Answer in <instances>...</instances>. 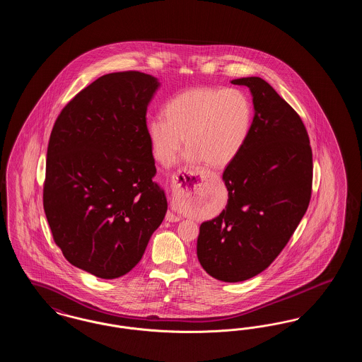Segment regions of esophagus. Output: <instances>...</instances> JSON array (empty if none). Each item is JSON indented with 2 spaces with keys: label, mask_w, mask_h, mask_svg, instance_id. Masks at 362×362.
<instances>
[{
  "label": "esophagus",
  "mask_w": 362,
  "mask_h": 362,
  "mask_svg": "<svg viewBox=\"0 0 362 362\" xmlns=\"http://www.w3.org/2000/svg\"><path fill=\"white\" fill-rule=\"evenodd\" d=\"M201 176V173L198 170H185L183 173H179V176L176 175V176H173V191H176V189H179L180 186H182V183L179 182V177L185 182V183H189L191 180H194V179H197V177H199ZM165 220L167 221H170V223H176V221H180L182 220V217L180 216H176V214H173V213H167V216H165Z\"/></svg>",
  "instance_id": "esophagus-1"
}]
</instances>
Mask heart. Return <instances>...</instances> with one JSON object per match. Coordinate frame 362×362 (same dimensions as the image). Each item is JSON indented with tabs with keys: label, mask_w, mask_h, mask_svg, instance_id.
Wrapping results in <instances>:
<instances>
[{
	"label": "heart",
	"mask_w": 362,
	"mask_h": 362,
	"mask_svg": "<svg viewBox=\"0 0 362 362\" xmlns=\"http://www.w3.org/2000/svg\"><path fill=\"white\" fill-rule=\"evenodd\" d=\"M252 118V103L240 89L199 86L171 99L165 117L156 115L148 123V136L163 165H171L186 142L189 163L225 167L244 148Z\"/></svg>",
	"instance_id": "b5f03b06"
}]
</instances>
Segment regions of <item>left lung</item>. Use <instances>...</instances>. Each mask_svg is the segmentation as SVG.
<instances>
[{
    "label": "left lung",
    "instance_id": "8db88e82",
    "mask_svg": "<svg viewBox=\"0 0 362 362\" xmlns=\"http://www.w3.org/2000/svg\"><path fill=\"white\" fill-rule=\"evenodd\" d=\"M248 86L255 115L240 153L225 168L228 204L202 223L197 255L209 276L240 282L266 270L304 217L312 192V149L300 115L260 77Z\"/></svg>",
    "mask_w": 362,
    "mask_h": 362
}]
</instances>
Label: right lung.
I'll return each mask as SVG.
<instances>
[{"label": "right lung", "instance_id": "obj_1", "mask_svg": "<svg viewBox=\"0 0 362 362\" xmlns=\"http://www.w3.org/2000/svg\"><path fill=\"white\" fill-rule=\"evenodd\" d=\"M157 88L136 70L104 74L52 127L43 185L52 239L69 263L99 278L129 273L167 213L146 126Z\"/></svg>", "mask_w": 362, "mask_h": 362}]
</instances>
